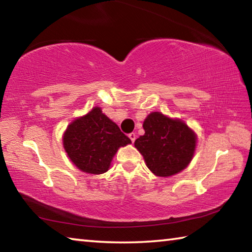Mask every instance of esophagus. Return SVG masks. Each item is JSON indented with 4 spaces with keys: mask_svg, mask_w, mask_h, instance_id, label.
<instances>
[{
    "mask_svg": "<svg viewBox=\"0 0 252 252\" xmlns=\"http://www.w3.org/2000/svg\"><path fill=\"white\" fill-rule=\"evenodd\" d=\"M129 138L131 139V141H132V142H134V141H135L136 135H135L134 132H132V133H130V134H129Z\"/></svg>",
    "mask_w": 252,
    "mask_h": 252,
    "instance_id": "obj_1",
    "label": "esophagus"
}]
</instances>
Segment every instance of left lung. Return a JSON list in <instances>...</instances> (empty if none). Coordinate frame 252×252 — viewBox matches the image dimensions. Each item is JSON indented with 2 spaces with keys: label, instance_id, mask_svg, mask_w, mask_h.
I'll list each match as a JSON object with an SVG mask.
<instances>
[{
  "label": "left lung",
  "instance_id": "left-lung-1",
  "mask_svg": "<svg viewBox=\"0 0 252 252\" xmlns=\"http://www.w3.org/2000/svg\"><path fill=\"white\" fill-rule=\"evenodd\" d=\"M144 134L134 147L143 156L150 171L158 177H171L185 170L192 160L197 134L180 119L151 112L143 122Z\"/></svg>",
  "mask_w": 252,
  "mask_h": 252
}]
</instances>
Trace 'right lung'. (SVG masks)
Instances as JSON below:
<instances>
[{"mask_svg":"<svg viewBox=\"0 0 252 252\" xmlns=\"http://www.w3.org/2000/svg\"><path fill=\"white\" fill-rule=\"evenodd\" d=\"M67 157L82 172L101 174L110 169L119 148L131 143L120 127L99 106L74 119L63 133Z\"/></svg>","mask_w":252,"mask_h":252,"instance_id":"right-lung-1","label":"right lung"}]
</instances>
